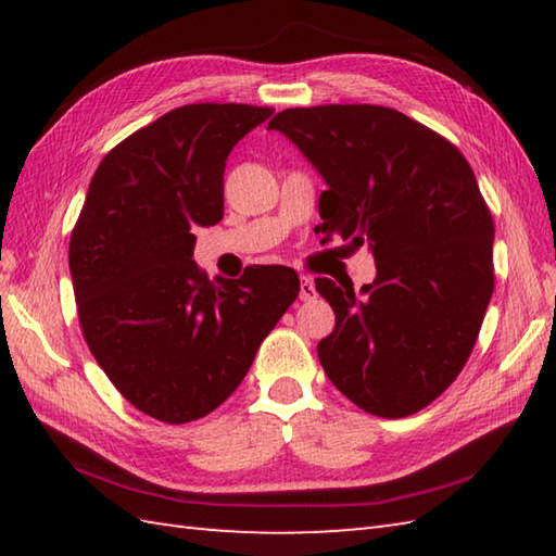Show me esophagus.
I'll return each mask as SVG.
<instances>
[{
    "instance_id": "1",
    "label": "esophagus",
    "mask_w": 556,
    "mask_h": 556,
    "mask_svg": "<svg viewBox=\"0 0 556 556\" xmlns=\"http://www.w3.org/2000/svg\"><path fill=\"white\" fill-rule=\"evenodd\" d=\"M317 296L315 291V281L311 277H301V301H313Z\"/></svg>"
}]
</instances>
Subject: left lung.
<instances>
[{
	"instance_id": "obj_1",
	"label": "left lung",
	"mask_w": 556,
	"mask_h": 556,
	"mask_svg": "<svg viewBox=\"0 0 556 556\" xmlns=\"http://www.w3.org/2000/svg\"><path fill=\"white\" fill-rule=\"evenodd\" d=\"M320 172L315 231L368 243L377 277L315 289L337 315L317 344L329 380L382 418L418 413L456 380L494 291V222L466 157L432 128L380 104H323L267 124Z\"/></svg>"
}]
</instances>
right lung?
Returning <instances> with one entry per match:
<instances>
[{
	"mask_svg": "<svg viewBox=\"0 0 556 556\" xmlns=\"http://www.w3.org/2000/svg\"><path fill=\"white\" fill-rule=\"evenodd\" d=\"M271 112L200 102L138 128L100 162L71 231L83 337L155 420L184 425L224 404L301 291L291 267L255 265L212 285L193 263V229L224 217L231 148Z\"/></svg>",
	"mask_w": 556,
	"mask_h": 556,
	"instance_id": "obj_1",
	"label": "right lung"
}]
</instances>
